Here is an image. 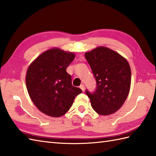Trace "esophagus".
Instances as JSON below:
<instances>
[{
    "label": "esophagus",
    "mask_w": 156,
    "mask_h": 156,
    "mask_svg": "<svg viewBox=\"0 0 156 156\" xmlns=\"http://www.w3.org/2000/svg\"><path fill=\"white\" fill-rule=\"evenodd\" d=\"M80 89L82 90L83 91H85V85L83 84H81L80 85Z\"/></svg>",
    "instance_id": "34e87169"
}]
</instances>
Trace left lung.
<instances>
[{"label":"left lung","mask_w":156,"mask_h":156,"mask_svg":"<svg viewBox=\"0 0 156 156\" xmlns=\"http://www.w3.org/2000/svg\"><path fill=\"white\" fill-rule=\"evenodd\" d=\"M96 81L93 92L85 90L93 109L107 115L126 100L131 85V69L125 58L109 48L99 47L85 54Z\"/></svg>","instance_id":"left-lung-1"}]
</instances>
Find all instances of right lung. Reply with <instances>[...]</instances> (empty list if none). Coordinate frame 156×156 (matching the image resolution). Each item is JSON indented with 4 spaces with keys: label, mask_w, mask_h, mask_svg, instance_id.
Segmentation results:
<instances>
[{
    "label": "right lung",
    "mask_w": 156,
    "mask_h": 156,
    "mask_svg": "<svg viewBox=\"0 0 156 156\" xmlns=\"http://www.w3.org/2000/svg\"><path fill=\"white\" fill-rule=\"evenodd\" d=\"M75 55L58 49L44 52L30 65L27 72V91L34 104L47 115L66 113L82 90L72 85L66 69Z\"/></svg>",
    "instance_id": "add662e5"
}]
</instances>
